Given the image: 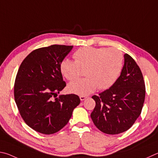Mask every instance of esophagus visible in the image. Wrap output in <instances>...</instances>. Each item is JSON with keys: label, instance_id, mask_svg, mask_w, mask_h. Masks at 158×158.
Here are the masks:
<instances>
[{"label": "esophagus", "instance_id": "1", "mask_svg": "<svg viewBox=\"0 0 158 158\" xmlns=\"http://www.w3.org/2000/svg\"><path fill=\"white\" fill-rule=\"evenodd\" d=\"M86 98H87V96H80V99H81V101H84Z\"/></svg>", "mask_w": 158, "mask_h": 158}]
</instances>
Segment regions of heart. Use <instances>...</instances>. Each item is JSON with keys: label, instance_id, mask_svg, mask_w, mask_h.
<instances>
[{"label": "heart", "instance_id": "obj_1", "mask_svg": "<svg viewBox=\"0 0 158 158\" xmlns=\"http://www.w3.org/2000/svg\"><path fill=\"white\" fill-rule=\"evenodd\" d=\"M75 61L64 59L60 64L61 72L69 81L83 75L86 77L70 82L68 89L79 95H88L98 88L109 89L119 77L123 69L124 57L115 48L82 47L74 52Z\"/></svg>", "mask_w": 158, "mask_h": 158}]
</instances>
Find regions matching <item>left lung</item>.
<instances>
[{"label":"left lung","instance_id":"left-lung-1","mask_svg":"<svg viewBox=\"0 0 158 158\" xmlns=\"http://www.w3.org/2000/svg\"><path fill=\"white\" fill-rule=\"evenodd\" d=\"M120 76L110 89L94 95L96 102L91 118L101 132L117 135L131 128L142 112L145 99L142 73L133 58L124 55Z\"/></svg>","mask_w":158,"mask_h":158}]
</instances>
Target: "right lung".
I'll return each instance as SVG.
<instances>
[{
  "instance_id": "obj_1",
  "label": "right lung",
  "mask_w": 158,
  "mask_h": 158,
  "mask_svg": "<svg viewBox=\"0 0 158 158\" xmlns=\"http://www.w3.org/2000/svg\"><path fill=\"white\" fill-rule=\"evenodd\" d=\"M73 46L54 44L35 49L25 58L16 74L14 94L22 118L35 131H60L81 103L73 94H57L66 87L60 64Z\"/></svg>"
}]
</instances>
